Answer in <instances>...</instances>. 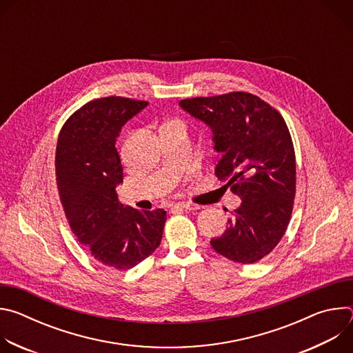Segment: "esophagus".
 <instances>
[{
  "label": "esophagus",
  "mask_w": 353,
  "mask_h": 353,
  "mask_svg": "<svg viewBox=\"0 0 353 353\" xmlns=\"http://www.w3.org/2000/svg\"><path fill=\"white\" fill-rule=\"evenodd\" d=\"M174 208L184 210V211H198V210H199V205L190 204V203H179V204H176V205H174Z\"/></svg>",
  "instance_id": "obj_1"
}]
</instances>
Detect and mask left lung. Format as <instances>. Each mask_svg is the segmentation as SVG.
I'll return each instance as SVG.
<instances>
[{"instance_id":"left-lung-1","label":"left lung","mask_w":353,"mask_h":353,"mask_svg":"<svg viewBox=\"0 0 353 353\" xmlns=\"http://www.w3.org/2000/svg\"><path fill=\"white\" fill-rule=\"evenodd\" d=\"M179 105L211 128L221 154L215 174L241 199L225 233L211 239L212 248L240 264L261 260L285 234L293 210L296 161L285 120L245 92L184 99Z\"/></svg>"}]
</instances>
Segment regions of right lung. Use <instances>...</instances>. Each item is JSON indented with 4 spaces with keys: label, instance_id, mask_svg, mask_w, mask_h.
Instances as JSON below:
<instances>
[{
    "label": "right lung",
    "instance_id": "1",
    "mask_svg": "<svg viewBox=\"0 0 353 353\" xmlns=\"http://www.w3.org/2000/svg\"><path fill=\"white\" fill-rule=\"evenodd\" d=\"M146 106L120 96L92 100L65 121L57 141L56 179L68 223L99 263L116 270L152 254L166 222V211L124 207L116 192L123 183L117 137Z\"/></svg>",
    "mask_w": 353,
    "mask_h": 353
}]
</instances>
